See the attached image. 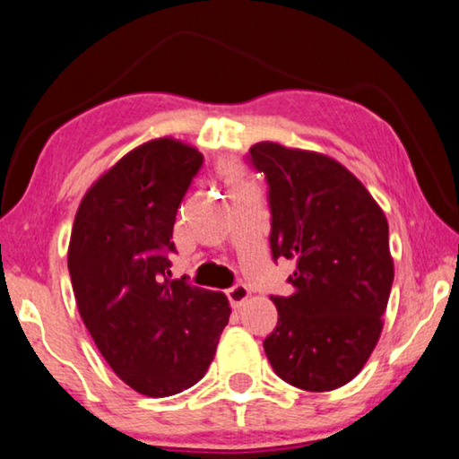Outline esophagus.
<instances>
[{
    "label": "esophagus",
    "instance_id": "1",
    "mask_svg": "<svg viewBox=\"0 0 459 459\" xmlns=\"http://www.w3.org/2000/svg\"><path fill=\"white\" fill-rule=\"evenodd\" d=\"M248 295H251V291H248L247 285H235V287H230V290L227 291V298H229L232 307L243 306L245 301L248 299Z\"/></svg>",
    "mask_w": 459,
    "mask_h": 459
}]
</instances>
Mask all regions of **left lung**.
I'll return each mask as SVG.
<instances>
[{
  "label": "left lung",
  "mask_w": 459,
  "mask_h": 459,
  "mask_svg": "<svg viewBox=\"0 0 459 459\" xmlns=\"http://www.w3.org/2000/svg\"><path fill=\"white\" fill-rule=\"evenodd\" d=\"M269 182L271 253L295 261L293 293L273 295L277 328L263 342L279 378L312 393L359 375L383 332L394 277L383 208L330 155L259 142Z\"/></svg>",
  "instance_id": "left-lung-1"
}]
</instances>
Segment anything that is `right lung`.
Returning a JSON list of instances; mask_svg holds the SVG:
<instances>
[{"instance_id":"1","label":"right lung","mask_w":459,"mask_h":459,"mask_svg":"<svg viewBox=\"0 0 459 459\" xmlns=\"http://www.w3.org/2000/svg\"><path fill=\"white\" fill-rule=\"evenodd\" d=\"M200 166L194 145L150 139L91 184L74 216L76 307L108 367L145 397L196 385L229 324L222 291L168 279L176 212Z\"/></svg>"}]
</instances>
